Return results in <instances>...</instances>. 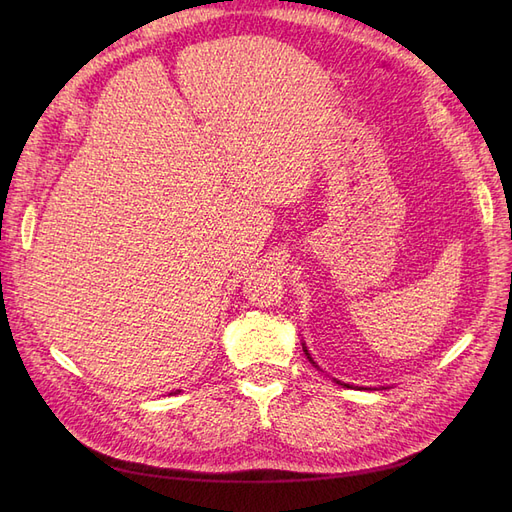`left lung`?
I'll use <instances>...</instances> for the list:
<instances>
[{"label": "left lung", "mask_w": 512, "mask_h": 512, "mask_svg": "<svg viewBox=\"0 0 512 512\" xmlns=\"http://www.w3.org/2000/svg\"><path fill=\"white\" fill-rule=\"evenodd\" d=\"M303 352H305V356H307V359L314 363V359H312V356H309V352H307V348H305V346H303ZM314 365H316V363H314ZM316 367H318V365H316ZM337 384H342V386H348V389H350V384H344V382H337Z\"/></svg>", "instance_id": "obj_1"}]
</instances>
